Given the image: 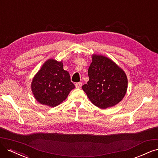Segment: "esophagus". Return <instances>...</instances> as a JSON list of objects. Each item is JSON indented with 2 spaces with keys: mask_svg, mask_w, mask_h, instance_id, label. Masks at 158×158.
Here are the masks:
<instances>
[{
  "mask_svg": "<svg viewBox=\"0 0 158 158\" xmlns=\"http://www.w3.org/2000/svg\"><path fill=\"white\" fill-rule=\"evenodd\" d=\"M81 86H82V83H81L79 82V83H75V87L77 89H81Z\"/></svg>",
  "mask_w": 158,
  "mask_h": 158,
  "instance_id": "esophagus-1",
  "label": "esophagus"
}]
</instances>
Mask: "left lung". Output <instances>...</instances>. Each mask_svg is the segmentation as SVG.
Returning <instances> with one entry per match:
<instances>
[{
    "label": "left lung",
    "mask_w": 158,
    "mask_h": 158,
    "mask_svg": "<svg viewBox=\"0 0 158 158\" xmlns=\"http://www.w3.org/2000/svg\"><path fill=\"white\" fill-rule=\"evenodd\" d=\"M89 68V81L82 89L95 106L106 109L122 100L127 89L126 73L110 58L93 54Z\"/></svg>",
    "instance_id": "left-lung-1"
}]
</instances>
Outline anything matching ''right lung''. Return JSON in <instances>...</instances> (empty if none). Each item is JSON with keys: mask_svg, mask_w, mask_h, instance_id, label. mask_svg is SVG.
Wrapping results in <instances>:
<instances>
[{"mask_svg": "<svg viewBox=\"0 0 158 158\" xmlns=\"http://www.w3.org/2000/svg\"><path fill=\"white\" fill-rule=\"evenodd\" d=\"M75 88L68 72L63 69L62 60L53 58L46 60L34 75L31 90L35 99L50 107L60 105Z\"/></svg>", "mask_w": 158, "mask_h": 158, "instance_id": "obj_1", "label": "right lung"}]
</instances>
